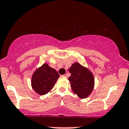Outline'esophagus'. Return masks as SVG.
Wrapping results in <instances>:
<instances>
[{
  "instance_id": "obj_1",
  "label": "esophagus",
  "mask_w": 129,
  "mask_h": 129,
  "mask_svg": "<svg viewBox=\"0 0 129 129\" xmlns=\"http://www.w3.org/2000/svg\"><path fill=\"white\" fill-rule=\"evenodd\" d=\"M61 76H63V77H67V75H66V74H65V75H61Z\"/></svg>"
}]
</instances>
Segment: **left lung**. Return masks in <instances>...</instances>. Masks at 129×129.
I'll return each instance as SVG.
<instances>
[{"label": "left lung", "instance_id": "1", "mask_svg": "<svg viewBox=\"0 0 129 129\" xmlns=\"http://www.w3.org/2000/svg\"><path fill=\"white\" fill-rule=\"evenodd\" d=\"M71 76L68 78L75 93L81 99H86L92 92L95 79L92 73L80 63H75L69 69Z\"/></svg>", "mask_w": 129, "mask_h": 129}]
</instances>
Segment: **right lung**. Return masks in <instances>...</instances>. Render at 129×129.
I'll list each match as a JSON object with an SVG mask.
<instances>
[{
    "instance_id": "add662e5",
    "label": "right lung",
    "mask_w": 129,
    "mask_h": 129,
    "mask_svg": "<svg viewBox=\"0 0 129 129\" xmlns=\"http://www.w3.org/2000/svg\"><path fill=\"white\" fill-rule=\"evenodd\" d=\"M59 77V74L54 69L44 63L33 73L31 78L32 88L37 93L45 95L54 87Z\"/></svg>"
}]
</instances>
